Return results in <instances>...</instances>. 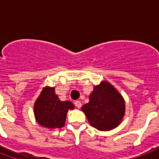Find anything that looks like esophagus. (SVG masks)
Wrapping results in <instances>:
<instances>
[{"mask_svg":"<svg viewBox=\"0 0 159 159\" xmlns=\"http://www.w3.org/2000/svg\"><path fill=\"white\" fill-rule=\"evenodd\" d=\"M75 106H76L77 108H80V107H82V103H81V101H80V100H76V101H75Z\"/></svg>","mask_w":159,"mask_h":159,"instance_id":"obj_1","label":"esophagus"}]
</instances>
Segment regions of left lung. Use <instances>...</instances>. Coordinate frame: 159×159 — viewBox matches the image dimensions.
<instances>
[{
    "label": "left lung",
    "instance_id": "obj_1",
    "mask_svg": "<svg viewBox=\"0 0 159 159\" xmlns=\"http://www.w3.org/2000/svg\"><path fill=\"white\" fill-rule=\"evenodd\" d=\"M82 110L89 123L101 131L118 126L124 115L125 105L122 95L110 83L102 82L94 87L89 95V102Z\"/></svg>",
    "mask_w": 159,
    "mask_h": 159
}]
</instances>
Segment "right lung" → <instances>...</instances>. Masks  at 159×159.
I'll use <instances>...</instances> for the list:
<instances>
[{"instance_id":"right-lung-1","label":"right lung","mask_w":159,"mask_h":159,"mask_svg":"<svg viewBox=\"0 0 159 159\" xmlns=\"http://www.w3.org/2000/svg\"><path fill=\"white\" fill-rule=\"evenodd\" d=\"M73 108L71 102L59 100L54 88H45L35 103L34 112L40 125L48 129H60L65 125L68 110Z\"/></svg>"}]
</instances>
